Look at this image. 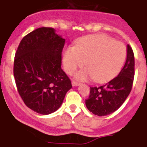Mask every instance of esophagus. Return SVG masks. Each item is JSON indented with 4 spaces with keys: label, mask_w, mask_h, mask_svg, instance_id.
<instances>
[{
    "label": "esophagus",
    "mask_w": 147,
    "mask_h": 147,
    "mask_svg": "<svg viewBox=\"0 0 147 147\" xmlns=\"http://www.w3.org/2000/svg\"><path fill=\"white\" fill-rule=\"evenodd\" d=\"M71 84H72L73 86H79V82H76V81H72V82H71Z\"/></svg>",
    "instance_id": "esophagus-1"
}]
</instances>
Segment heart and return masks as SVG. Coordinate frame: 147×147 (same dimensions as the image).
Returning <instances> with one entry per match:
<instances>
[{"label": "heart", "instance_id": "heart-1", "mask_svg": "<svg viewBox=\"0 0 147 147\" xmlns=\"http://www.w3.org/2000/svg\"><path fill=\"white\" fill-rule=\"evenodd\" d=\"M125 46L104 34L90 35L80 38L75 47H67L63 51L65 71L72 74L84 64L86 68L75 76L79 80L90 78L96 82H104L118 73L125 61Z\"/></svg>", "mask_w": 147, "mask_h": 147}]
</instances>
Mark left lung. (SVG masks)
Instances as JSON below:
<instances>
[{
	"mask_svg": "<svg viewBox=\"0 0 147 147\" xmlns=\"http://www.w3.org/2000/svg\"><path fill=\"white\" fill-rule=\"evenodd\" d=\"M135 75L133 51L127 46V58L118 76L99 87H90L86 105L90 112L105 116L115 112L122 105L131 92Z\"/></svg>",
	"mask_w": 147,
	"mask_h": 147,
	"instance_id": "left-lung-1",
	"label": "left lung"
}]
</instances>
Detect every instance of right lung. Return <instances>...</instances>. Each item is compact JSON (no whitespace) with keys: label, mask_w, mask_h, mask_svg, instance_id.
<instances>
[{"label":"right lung","mask_w":147,"mask_h":147,"mask_svg":"<svg viewBox=\"0 0 147 147\" xmlns=\"http://www.w3.org/2000/svg\"><path fill=\"white\" fill-rule=\"evenodd\" d=\"M65 40L50 27H41L25 36L14 61V76L19 95L27 107L40 115L56 111L71 88L61 69Z\"/></svg>","instance_id":"right-lung-1"}]
</instances>
